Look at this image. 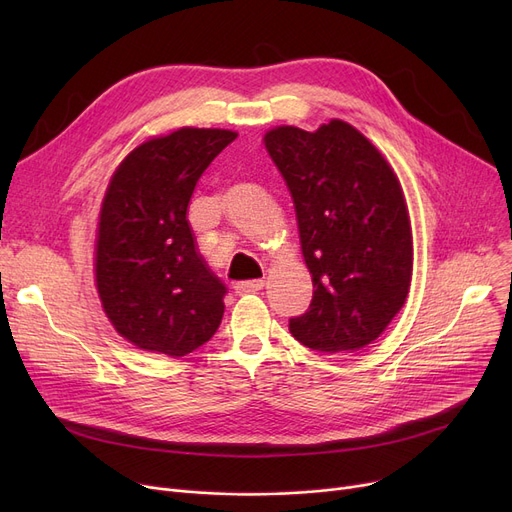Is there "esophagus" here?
<instances>
[{"mask_svg": "<svg viewBox=\"0 0 512 512\" xmlns=\"http://www.w3.org/2000/svg\"><path fill=\"white\" fill-rule=\"evenodd\" d=\"M265 286V280H247V282H236L234 284V290L236 294H251V292H257Z\"/></svg>", "mask_w": 512, "mask_h": 512, "instance_id": "34e87169", "label": "esophagus"}]
</instances>
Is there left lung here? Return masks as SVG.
<instances>
[{
  "label": "left lung",
  "mask_w": 512,
  "mask_h": 512,
  "mask_svg": "<svg viewBox=\"0 0 512 512\" xmlns=\"http://www.w3.org/2000/svg\"><path fill=\"white\" fill-rule=\"evenodd\" d=\"M263 143L292 195L315 288L309 311L288 328L313 351H359L388 328L411 288L413 236L400 182L342 120L315 132L278 126Z\"/></svg>",
  "instance_id": "left-lung-1"
}]
</instances>
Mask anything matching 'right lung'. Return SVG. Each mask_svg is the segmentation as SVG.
I'll list each match as a JSON object with an SVG mask.
<instances>
[{
	"instance_id": "add662e5",
	"label": "right lung",
	"mask_w": 512,
	"mask_h": 512,
	"mask_svg": "<svg viewBox=\"0 0 512 512\" xmlns=\"http://www.w3.org/2000/svg\"><path fill=\"white\" fill-rule=\"evenodd\" d=\"M222 128H178L132 149L107 186L95 282L107 319L149 353L184 357L222 324L224 282L201 257L188 201L234 139Z\"/></svg>"
}]
</instances>
